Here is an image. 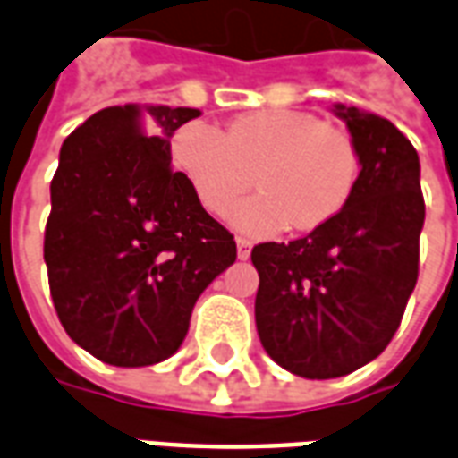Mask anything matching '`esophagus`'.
Here are the masks:
<instances>
[{"label":"esophagus","instance_id":"esophagus-1","mask_svg":"<svg viewBox=\"0 0 458 458\" xmlns=\"http://www.w3.org/2000/svg\"><path fill=\"white\" fill-rule=\"evenodd\" d=\"M235 242H238V258L248 259L250 250H252V242H250L248 238H242V235H238V238H235Z\"/></svg>","mask_w":458,"mask_h":458}]
</instances>
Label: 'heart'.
Returning <instances> with one entry per match:
<instances>
[{
  "label": "heart",
  "mask_w": 458,
  "mask_h": 458,
  "mask_svg": "<svg viewBox=\"0 0 458 458\" xmlns=\"http://www.w3.org/2000/svg\"><path fill=\"white\" fill-rule=\"evenodd\" d=\"M171 159L216 218L258 181V196L233 213V223L252 235H272L289 223L297 230L324 225L344 210L360 176L353 134L299 110L240 114L225 134L189 122L171 140Z\"/></svg>",
  "instance_id": "heart-1"
}]
</instances>
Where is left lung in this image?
<instances>
[{
  "mask_svg": "<svg viewBox=\"0 0 458 458\" xmlns=\"http://www.w3.org/2000/svg\"><path fill=\"white\" fill-rule=\"evenodd\" d=\"M360 176L336 218L292 242H259L255 321L284 370L328 380L383 353L420 275V157L390 120L336 105Z\"/></svg>",
  "mask_w": 458,
  "mask_h": 458,
  "instance_id": "8db88e82",
  "label": "left lung"
}]
</instances>
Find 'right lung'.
Segmentation results:
<instances>
[{
  "label": "right lung",
  "instance_id": "right-lung-1",
  "mask_svg": "<svg viewBox=\"0 0 458 458\" xmlns=\"http://www.w3.org/2000/svg\"><path fill=\"white\" fill-rule=\"evenodd\" d=\"M199 110L114 105L61 147L44 259L65 334L103 363L166 360L200 292L238 258L171 166V134Z\"/></svg>",
  "mask_w": 458,
  "mask_h": 458
}]
</instances>
